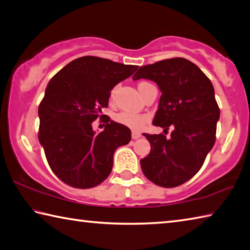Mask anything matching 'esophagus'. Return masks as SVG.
Here are the masks:
<instances>
[{
	"label": "esophagus",
	"instance_id": "esophagus-1",
	"mask_svg": "<svg viewBox=\"0 0 250 250\" xmlns=\"http://www.w3.org/2000/svg\"><path fill=\"white\" fill-rule=\"evenodd\" d=\"M131 137H132L133 140H138L141 137V133L138 132V131H132V135Z\"/></svg>",
	"mask_w": 250,
	"mask_h": 250
}]
</instances>
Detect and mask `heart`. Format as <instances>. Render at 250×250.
Listing matches in <instances>:
<instances>
[{
  "label": "heart",
  "instance_id": "heart-1",
  "mask_svg": "<svg viewBox=\"0 0 250 250\" xmlns=\"http://www.w3.org/2000/svg\"><path fill=\"white\" fill-rule=\"evenodd\" d=\"M144 84H147V83L146 82H141L139 86H142ZM113 93H115V89L111 92V96H113ZM116 120L119 122V124L129 126V128L140 130L147 124L148 117L146 115H138V113H133L129 111H122L116 116Z\"/></svg>",
  "mask_w": 250,
  "mask_h": 250
}]
</instances>
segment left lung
I'll use <instances>...</instances> for the list:
<instances>
[{
	"label": "left lung",
	"mask_w": 250,
	"mask_h": 250,
	"mask_svg": "<svg viewBox=\"0 0 250 250\" xmlns=\"http://www.w3.org/2000/svg\"><path fill=\"white\" fill-rule=\"evenodd\" d=\"M148 79L158 85L162 96L153 125L174 129L166 135H144L151 152L141 160L145 177L157 186L177 187L200 170L215 143L220 108L208 76L184 58L166 59L141 66L133 80ZM164 131V132H165Z\"/></svg>",
	"instance_id": "1"
}]
</instances>
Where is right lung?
<instances>
[{
  "instance_id": "1",
  "label": "right lung",
  "mask_w": 250,
  "mask_h": 250,
  "mask_svg": "<svg viewBox=\"0 0 250 250\" xmlns=\"http://www.w3.org/2000/svg\"><path fill=\"white\" fill-rule=\"evenodd\" d=\"M138 65L86 56L75 59L50 80L38 108V139L50 168L73 188L88 189L102 184L111 172L113 153L131 140V131L102 115L110 90L128 79ZM106 124L95 135L91 122Z\"/></svg>"
}]
</instances>
